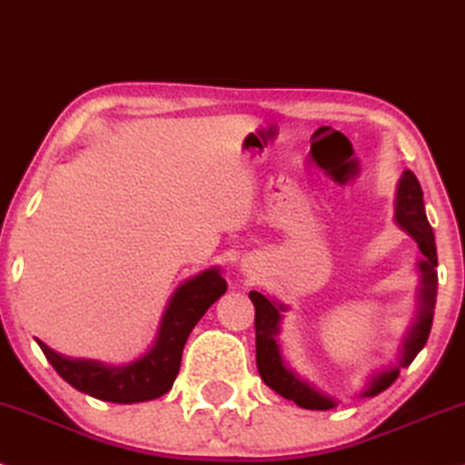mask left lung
Returning a JSON list of instances; mask_svg holds the SVG:
<instances>
[{"instance_id":"1","label":"left lung","mask_w":465,"mask_h":465,"mask_svg":"<svg viewBox=\"0 0 465 465\" xmlns=\"http://www.w3.org/2000/svg\"><path fill=\"white\" fill-rule=\"evenodd\" d=\"M396 223L405 229L410 236L416 240L418 249H420L422 260L418 262V271H420V294H418V314L413 321L410 333L402 340L401 360L396 366L388 368V371L374 374L363 390V396H377L383 390L396 381L401 368L410 366L413 357L422 351L427 344L430 324H433V310H435V294H438V251H435V236L430 229L427 214H424V201H422V188L416 175L411 171H402V177L399 182V190H396ZM249 299L255 305V360L260 377L264 379L268 388L275 390L283 399L294 401L296 405L303 410H331L335 407V401L318 392L314 385H310L299 374L290 371L282 357V349H279L277 335H279V322H282V312L286 307L275 301L266 299L264 294L251 290Z\"/></svg>"}]
</instances>
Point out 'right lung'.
I'll use <instances>...</instances> for the list:
<instances>
[{"label":"right lung","mask_w":465,"mask_h":465,"mask_svg":"<svg viewBox=\"0 0 465 465\" xmlns=\"http://www.w3.org/2000/svg\"><path fill=\"white\" fill-rule=\"evenodd\" d=\"M227 292V282L218 268L199 272L175 290L162 316L158 338L147 355L127 366H105L93 360H71L36 340L55 372L80 392L108 402L153 401L173 388L182 363L183 346L194 324L208 307Z\"/></svg>","instance_id":"1"}]
</instances>
